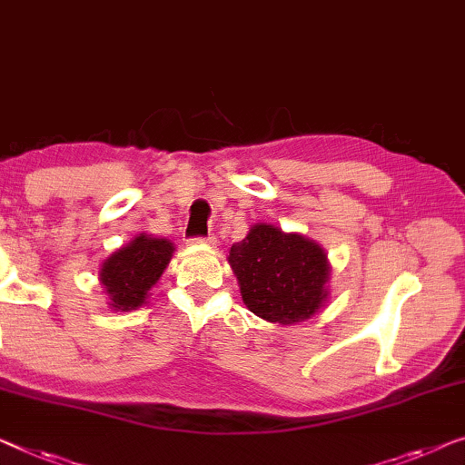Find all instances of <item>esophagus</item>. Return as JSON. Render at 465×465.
Returning <instances> with one entry per match:
<instances>
[{"instance_id": "esophagus-1", "label": "esophagus", "mask_w": 465, "mask_h": 465, "mask_svg": "<svg viewBox=\"0 0 465 465\" xmlns=\"http://www.w3.org/2000/svg\"><path fill=\"white\" fill-rule=\"evenodd\" d=\"M191 241H194V243H205V245H213V241H216V239H213L212 234H210V237H194V239H191Z\"/></svg>"}]
</instances>
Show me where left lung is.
<instances>
[{
    "label": "left lung",
    "instance_id": "left-lung-1",
    "mask_svg": "<svg viewBox=\"0 0 465 465\" xmlns=\"http://www.w3.org/2000/svg\"><path fill=\"white\" fill-rule=\"evenodd\" d=\"M245 306L260 319L292 325L311 319L327 298V255L314 241L255 224L231 247Z\"/></svg>",
    "mask_w": 465,
    "mask_h": 465
}]
</instances>
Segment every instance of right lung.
<instances>
[{
  "label": "right lung",
  "instance_id": "1",
  "mask_svg": "<svg viewBox=\"0 0 465 465\" xmlns=\"http://www.w3.org/2000/svg\"><path fill=\"white\" fill-rule=\"evenodd\" d=\"M173 245L165 239L140 234L125 247L117 249L103 264L100 281L111 295L113 308L134 311L143 306L146 293L170 264Z\"/></svg>",
  "mask_w": 465,
  "mask_h": 465
}]
</instances>
